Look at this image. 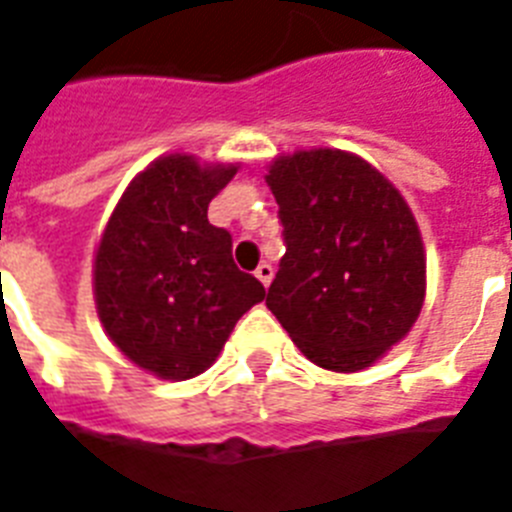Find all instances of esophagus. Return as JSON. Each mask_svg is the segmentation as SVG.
<instances>
[{
	"instance_id": "34e87169",
	"label": "esophagus",
	"mask_w": 512,
	"mask_h": 512,
	"mask_svg": "<svg viewBox=\"0 0 512 512\" xmlns=\"http://www.w3.org/2000/svg\"><path fill=\"white\" fill-rule=\"evenodd\" d=\"M255 276L260 278V283H263V286H270V281H273V265L260 263L255 270Z\"/></svg>"
}]
</instances>
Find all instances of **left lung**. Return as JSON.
<instances>
[{"instance_id":"8db88e82","label":"left lung","mask_w":512,"mask_h":512,"mask_svg":"<svg viewBox=\"0 0 512 512\" xmlns=\"http://www.w3.org/2000/svg\"><path fill=\"white\" fill-rule=\"evenodd\" d=\"M265 179L286 244L265 304L317 367L375 364L424 304L427 260L409 205L375 166L333 148L276 158Z\"/></svg>"}]
</instances>
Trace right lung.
Wrapping results in <instances>:
<instances>
[{"instance_id": "obj_1", "label": "right lung", "mask_w": 512, "mask_h": 512, "mask_svg": "<svg viewBox=\"0 0 512 512\" xmlns=\"http://www.w3.org/2000/svg\"><path fill=\"white\" fill-rule=\"evenodd\" d=\"M236 166L166 156L135 176L96 252V309L127 359L163 380H190L221 354L265 289L236 268L231 234L208 205Z\"/></svg>"}]
</instances>
